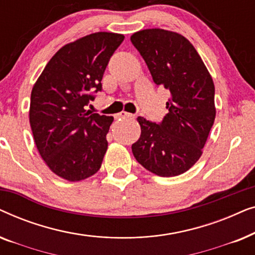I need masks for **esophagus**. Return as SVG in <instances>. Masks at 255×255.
I'll return each mask as SVG.
<instances>
[{"instance_id":"esophagus-1","label":"esophagus","mask_w":255,"mask_h":255,"mask_svg":"<svg viewBox=\"0 0 255 255\" xmlns=\"http://www.w3.org/2000/svg\"><path fill=\"white\" fill-rule=\"evenodd\" d=\"M116 117L117 118H134V115L128 114V113H127V111H122V113L118 114Z\"/></svg>"}]
</instances>
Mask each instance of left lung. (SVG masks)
Here are the masks:
<instances>
[{
  "mask_svg": "<svg viewBox=\"0 0 255 255\" xmlns=\"http://www.w3.org/2000/svg\"><path fill=\"white\" fill-rule=\"evenodd\" d=\"M131 43L144 59L153 81L170 92L168 114L160 123L139 116L140 137L132 153L159 176L183 174L201 158L216 117L215 85L200 54L187 38L162 29L141 30Z\"/></svg>",
  "mask_w": 255,
  "mask_h": 255,
  "instance_id": "8db88e82",
  "label": "left lung"
}]
</instances>
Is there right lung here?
I'll return each instance as SVG.
<instances>
[{"instance_id":"add662e5","label":"right lung","mask_w":255,"mask_h":255,"mask_svg":"<svg viewBox=\"0 0 255 255\" xmlns=\"http://www.w3.org/2000/svg\"><path fill=\"white\" fill-rule=\"evenodd\" d=\"M123 34L96 32L61 47L31 93L30 125L38 152L52 172L75 182L102 165L113 116L86 110Z\"/></svg>"}]
</instances>
